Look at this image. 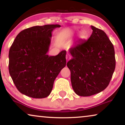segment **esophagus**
<instances>
[{
  "mask_svg": "<svg viewBox=\"0 0 125 125\" xmlns=\"http://www.w3.org/2000/svg\"><path fill=\"white\" fill-rule=\"evenodd\" d=\"M71 59V56L70 55H69V54H66V61H68V60H69L70 59Z\"/></svg>",
  "mask_w": 125,
  "mask_h": 125,
  "instance_id": "1",
  "label": "esophagus"
}]
</instances>
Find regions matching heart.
<instances>
[{"label":"heart","instance_id":"b5f03b06","mask_svg":"<svg viewBox=\"0 0 125 125\" xmlns=\"http://www.w3.org/2000/svg\"><path fill=\"white\" fill-rule=\"evenodd\" d=\"M70 32H71V33H73L74 31H70ZM83 36H84V33H83V32H81V33H80V36L81 37H83Z\"/></svg>","mask_w":125,"mask_h":125}]
</instances>
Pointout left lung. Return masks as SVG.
Segmentation results:
<instances>
[{
    "instance_id": "obj_1",
    "label": "left lung",
    "mask_w": 125,
    "mask_h": 125,
    "mask_svg": "<svg viewBox=\"0 0 125 125\" xmlns=\"http://www.w3.org/2000/svg\"><path fill=\"white\" fill-rule=\"evenodd\" d=\"M87 41H81L69 49L72 59L67 62L72 86L80 96L95 94L108 86L115 70L113 45L103 31L91 25Z\"/></svg>"
}]
</instances>
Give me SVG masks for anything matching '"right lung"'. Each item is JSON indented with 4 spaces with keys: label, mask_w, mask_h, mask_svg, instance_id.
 <instances>
[{
    "label": "right lung",
    "mask_w": 125,
    "mask_h": 125,
    "mask_svg": "<svg viewBox=\"0 0 125 125\" xmlns=\"http://www.w3.org/2000/svg\"><path fill=\"white\" fill-rule=\"evenodd\" d=\"M59 24L34 26L17 35L9 51V72L20 93L35 98L48 96L66 65V51L49 56L52 32Z\"/></svg>",
    "instance_id": "obj_1"
}]
</instances>
